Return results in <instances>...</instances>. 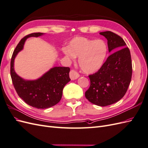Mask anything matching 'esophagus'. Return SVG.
I'll return each instance as SVG.
<instances>
[{"instance_id":"1","label":"esophagus","mask_w":148,"mask_h":148,"mask_svg":"<svg viewBox=\"0 0 148 148\" xmlns=\"http://www.w3.org/2000/svg\"><path fill=\"white\" fill-rule=\"evenodd\" d=\"M79 77V75L77 71H76L75 70H71L70 71V77L71 79H75L78 78Z\"/></svg>"}]
</instances>
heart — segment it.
Segmentation results:
<instances>
[{"mask_svg": "<svg viewBox=\"0 0 148 148\" xmlns=\"http://www.w3.org/2000/svg\"><path fill=\"white\" fill-rule=\"evenodd\" d=\"M108 47L102 39H90L77 37L71 40L69 48L63 49V52L69 60L79 57L78 64L86 73H94L99 71L104 64Z\"/></svg>", "mask_w": 148, "mask_h": 148, "instance_id": "heart-1", "label": "heart"}]
</instances>
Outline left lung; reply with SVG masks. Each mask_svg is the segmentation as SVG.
Wrapping results in <instances>:
<instances>
[{
  "label": "left lung",
  "mask_w": 148,
  "mask_h": 148,
  "mask_svg": "<svg viewBox=\"0 0 148 148\" xmlns=\"http://www.w3.org/2000/svg\"><path fill=\"white\" fill-rule=\"evenodd\" d=\"M107 39L109 51H116L107 57L102 68L89 75L90 86L85 97L94 104L107 106L117 102L127 92L132 76L130 51L120 36L112 31L101 32Z\"/></svg>",
  "instance_id": "left-lung-1"
}]
</instances>
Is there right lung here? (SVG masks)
Instances as JSON below:
<instances>
[{"mask_svg": "<svg viewBox=\"0 0 148 148\" xmlns=\"http://www.w3.org/2000/svg\"><path fill=\"white\" fill-rule=\"evenodd\" d=\"M42 33H33L26 35L17 44L13 52L10 62V76L18 95L26 104L37 109H47L56 105L60 101L65 84L70 81V68L56 66L36 80L26 81L20 77L14 70V59L23 48L26 39L38 37Z\"/></svg>", "mask_w": 148, "mask_h": 148, "instance_id": "1", "label": "right lung"}]
</instances>
